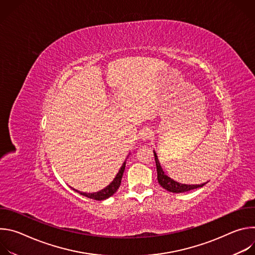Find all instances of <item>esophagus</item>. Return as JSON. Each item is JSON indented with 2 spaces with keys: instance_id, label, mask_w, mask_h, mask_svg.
Returning <instances> with one entry per match:
<instances>
[{
  "instance_id": "1",
  "label": "esophagus",
  "mask_w": 255,
  "mask_h": 255,
  "mask_svg": "<svg viewBox=\"0 0 255 255\" xmlns=\"http://www.w3.org/2000/svg\"><path fill=\"white\" fill-rule=\"evenodd\" d=\"M139 136H140V139L143 141L149 140L152 137V131L150 129H143L140 131Z\"/></svg>"
}]
</instances>
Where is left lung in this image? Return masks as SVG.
<instances>
[{
  "mask_svg": "<svg viewBox=\"0 0 255 255\" xmlns=\"http://www.w3.org/2000/svg\"><path fill=\"white\" fill-rule=\"evenodd\" d=\"M153 154H154V159H155V163H156V171H157V180L158 184L167 192L170 193H175V194H179V193H185V192H189L198 188H202L204 187L207 183L201 184V185H186V184H181L178 183V181L172 179L171 177H169L167 174H165V172L163 171L160 162L158 160L157 154L155 152V150H153Z\"/></svg>",
  "mask_w": 255,
  "mask_h": 255,
  "instance_id": "1",
  "label": "left lung"
}]
</instances>
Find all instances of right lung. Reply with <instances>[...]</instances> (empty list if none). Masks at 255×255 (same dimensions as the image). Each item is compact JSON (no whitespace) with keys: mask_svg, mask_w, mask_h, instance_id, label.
Returning a JSON list of instances; mask_svg holds the SVG:
<instances>
[{"mask_svg":"<svg viewBox=\"0 0 255 255\" xmlns=\"http://www.w3.org/2000/svg\"><path fill=\"white\" fill-rule=\"evenodd\" d=\"M129 155H130V153L128 154V156ZM125 166H126V160L123 162V164L120 167L119 171L117 172L115 178L112 180V183H110V185H108L105 189H103V190H101L97 193H83V192H80V191L75 190V189H74V191H76L77 193H79L82 196H85L87 198L97 200V201H103V200L110 198L111 196H113L117 192V190L119 189V187L121 185V180H122V176H123V173H124V170H125Z\"/></svg>","mask_w":255,"mask_h":255,"instance_id":"obj_1","label":"right lung"}]
</instances>
